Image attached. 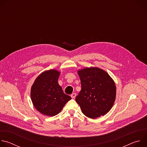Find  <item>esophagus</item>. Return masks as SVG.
I'll list each match as a JSON object with an SVG mask.
<instances>
[{"instance_id": "1", "label": "esophagus", "mask_w": 147, "mask_h": 147, "mask_svg": "<svg viewBox=\"0 0 147 147\" xmlns=\"http://www.w3.org/2000/svg\"><path fill=\"white\" fill-rule=\"evenodd\" d=\"M76 93H73V94H72L71 95V97L72 98H74L76 97Z\"/></svg>"}]
</instances>
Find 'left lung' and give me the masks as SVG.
Instances as JSON below:
<instances>
[{
	"mask_svg": "<svg viewBox=\"0 0 147 147\" xmlns=\"http://www.w3.org/2000/svg\"><path fill=\"white\" fill-rule=\"evenodd\" d=\"M81 90L76 98L82 112L95 119L107 114L116 98L114 81L105 71L98 67H87L78 71Z\"/></svg>",
	"mask_w": 147,
	"mask_h": 147,
	"instance_id": "left-lung-1",
	"label": "left lung"
}]
</instances>
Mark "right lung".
Returning <instances> with one entry per match:
<instances>
[{
  "label": "right lung",
  "mask_w": 147,
  "mask_h": 147,
  "mask_svg": "<svg viewBox=\"0 0 147 147\" xmlns=\"http://www.w3.org/2000/svg\"><path fill=\"white\" fill-rule=\"evenodd\" d=\"M60 72L49 70L41 73L31 90V98L36 109L49 116L57 115L71 98L65 94L59 85Z\"/></svg>",
  "instance_id": "1"
}]
</instances>
